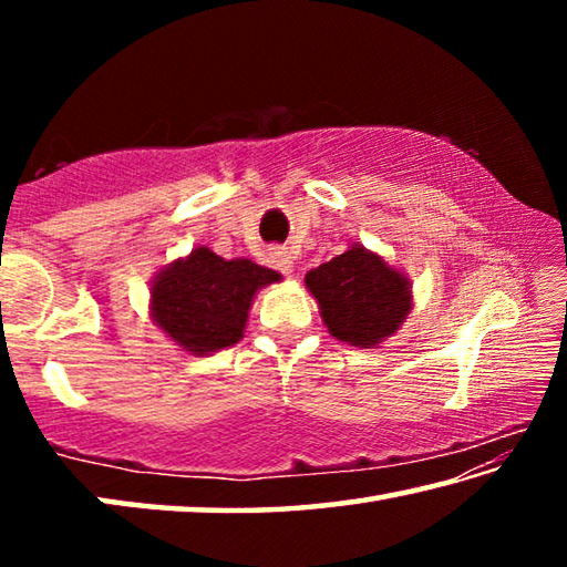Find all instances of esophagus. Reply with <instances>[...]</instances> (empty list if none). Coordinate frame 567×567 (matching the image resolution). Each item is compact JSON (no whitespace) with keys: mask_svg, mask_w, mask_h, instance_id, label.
Wrapping results in <instances>:
<instances>
[{"mask_svg":"<svg viewBox=\"0 0 567 567\" xmlns=\"http://www.w3.org/2000/svg\"><path fill=\"white\" fill-rule=\"evenodd\" d=\"M270 262H272V267L275 270H280L282 275H292V267H295V260H292V255L287 252V249H272L270 252Z\"/></svg>","mask_w":567,"mask_h":567,"instance_id":"esophagus-1","label":"esophagus"}]
</instances>
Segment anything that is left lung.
<instances>
[{
	"mask_svg": "<svg viewBox=\"0 0 567 567\" xmlns=\"http://www.w3.org/2000/svg\"><path fill=\"white\" fill-rule=\"evenodd\" d=\"M305 287L332 338L352 348H378L412 310L408 277L358 243L307 272Z\"/></svg>",
	"mask_w": 567,
	"mask_h": 567,
	"instance_id": "obj_1",
	"label": "left lung"
}]
</instances>
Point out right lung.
<instances>
[{"label": "right lung", "instance_id": "obj_1", "mask_svg": "<svg viewBox=\"0 0 567 567\" xmlns=\"http://www.w3.org/2000/svg\"><path fill=\"white\" fill-rule=\"evenodd\" d=\"M280 280L270 267L245 257L225 260L199 245L155 275L150 315L177 348L205 358L243 340L255 295Z\"/></svg>", "mask_w": 567, "mask_h": 567}]
</instances>
